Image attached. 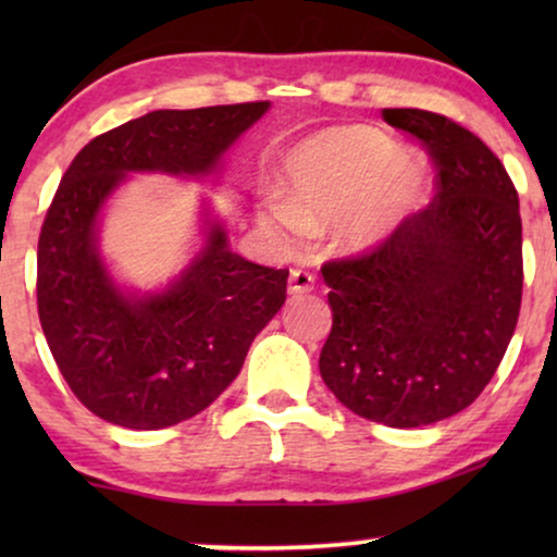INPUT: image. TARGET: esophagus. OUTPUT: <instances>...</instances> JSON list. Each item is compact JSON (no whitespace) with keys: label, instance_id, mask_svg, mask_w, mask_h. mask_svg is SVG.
I'll use <instances>...</instances> for the list:
<instances>
[{"label":"esophagus","instance_id":"esophagus-1","mask_svg":"<svg viewBox=\"0 0 557 557\" xmlns=\"http://www.w3.org/2000/svg\"><path fill=\"white\" fill-rule=\"evenodd\" d=\"M314 273L307 269H292V276H288V292L292 294H307L314 288Z\"/></svg>","mask_w":557,"mask_h":557}]
</instances>
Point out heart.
Wrapping results in <instances>:
<instances>
[{
  "mask_svg": "<svg viewBox=\"0 0 557 557\" xmlns=\"http://www.w3.org/2000/svg\"><path fill=\"white\" fill-rule=\"evenodd\" d=\"M421 182V170L398 164V149L385 136L370 128H339L294 151L286 164L288 202H273L269 215L281 231L296 233L362 200L345 225L347 243L362 246L398 223Z\"/></svg>",
  "mask_w": 557,
  "mask_h": 557,
  "instance_id": "heart-1",
  "label": "heart"
}]
</instances>
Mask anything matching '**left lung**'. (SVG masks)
I'll list each match as a JSON object with an SVG mask.
<instances>
[{
	"mask_svg": "<svg viewBox=\"0 0 557 557\" xmlns=\"http://www.w3.org/2000/svg\"><path fill=\"white\" fill-rule=\"evenodd\" d=\"M421 144L436 197L377 246L322 265L332 332L326 387L352 413L416 429L479 398L512 339L522 304V218L505 164L448 116L385 109Z\"/></svg>",
	"mask_w": 557,
	"mask_h": 557,
	"instance_id": "obj_1",
	"label": "left lung"
}]
</instances>
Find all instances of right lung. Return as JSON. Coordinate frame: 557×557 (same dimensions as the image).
I'll return each instance as SVG.
<instances>
[{
    "label": "right lung",
    "mask_w": 557,
    "mask_h": 557,
    "mask_svg": "<svg viewBox=\"0 0 557 557\" xmlns=\"http://www.w3.org/2000/svg\"><path fill=\"white\" fill-rule=\"evenodd\" d=\"M269 101L151 111L90 139L67 166L37 240V314L75 398L103 421L151 431L187 421L238 377L286 301V269L250 263L212 225L170 292L128 299L96 253V218L126 172L205 174Z\"/></svg>",
    "instance_id": "right-lung-1"
}]
</instances>
